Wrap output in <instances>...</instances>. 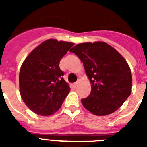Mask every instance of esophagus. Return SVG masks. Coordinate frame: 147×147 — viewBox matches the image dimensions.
Listing matches in <instances>:
<instances>
[{"label":"esophagus","mask_w":147,"mask_h":147,"mask_svg":"<svg viewBox=\"0 0 147 147\" xmlns=\"http://www.w3.org/2000/svg\"><path fill=\"white\" fill-rule=\"evenodd\" d=\"M79 82H80V80H78L76 82H75L73 84V86L74 87H76V86H78V85L79 84Z\"/></svg>","instance_id":"esophagus-1"}]
</instances>
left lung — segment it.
<instances>
[{
  "label": "left lung",
  "mask_w": 147,
  "mask_h": 147,
  "mask_svg": "<svg viewBox=\"0 0 147 147\" xmlns=\"http://www.w3.org/2000/svg\"><path fill=\"white\" fill-rule=\"evenodd\" d=\"M70 51L83 62L92 84L89 96L82 99L83 106L98 116L117 111L132 88L131 71L123 56L105 42L80 43Z\"/></svg>",
  "instance_id": "8db88e82"
}]
</instances>
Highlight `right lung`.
Returning a JSON list of instances; mask_svg holds the SVG:
<instances>
[{"instance_id": "obj_1", "label": "right lung", "mask_w": 147, "mask_h": 147, "mask_svg": "<svg viewBox=\"0 0 147 147\" xmlns=\"http://www.w3.org/2000/svg\"><path fill=\"white\" fill-rule=\"evenodd\" d=\"M74 43L47 40L39 45L24 60L19 76L20 92L24 102L42 116L59 109L70 92L63 79L59 62Z\"/></svg>"}]
</instances>
